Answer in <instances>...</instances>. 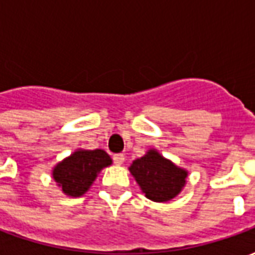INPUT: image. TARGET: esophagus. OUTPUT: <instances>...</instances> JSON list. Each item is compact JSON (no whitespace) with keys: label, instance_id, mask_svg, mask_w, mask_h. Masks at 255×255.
<instances>
[{"label":"esophagus","instance_id":"obj_1","mask_svg":"<svg viewBox=\"0 0 255 255\" xmlns=\"http://www.w3.org/2000/svg\"><path fill=\"white\" fill-rule=\"evenodd\" d=\"M113 161H115V164L116 165H122L123 162H124V154H115L113 155Z\"/></svg>","mask_w":255,"mask_h":255}]
</instances>
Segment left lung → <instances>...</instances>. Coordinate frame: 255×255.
Listing matches in <instances>:
<instances>
[{
    "label": "left lung",
    "instance_id": "1",
    "mask_svg": "<svg viewBox=\"0 0 255 255\" xmlns=\"http://www.w3.org/2000/svg\"><path fill=\"white\" fill-rule=\"evenodd\" d=\"M128 169L144 197L153 202H168L176 198L187 182V169L177 166L155 149H149L143 157L133 160Z\"/></svg>",
    "mask_w": 255,
    "mask_h": 255
}]
</instances>
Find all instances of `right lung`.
Masks as SVG:
<instances>
[{
  "instance_id": "right-lung-1",
  "label": "right lung",
  "mask_w": 255,
  "mask_h": 255,
  "mask_svg": "<svg viewBox=\"0 0 255 255\" xmlns=\"http://www.w3.org/2000/svg\"><path fill=\"white\" fill-rule=\"evenodd\" d=\"M109 165L112 158L105 150L76 149L54 165L52 176L65 195L78 198L89 191L100 172Z\"/></svg>"
}]
</instances>
